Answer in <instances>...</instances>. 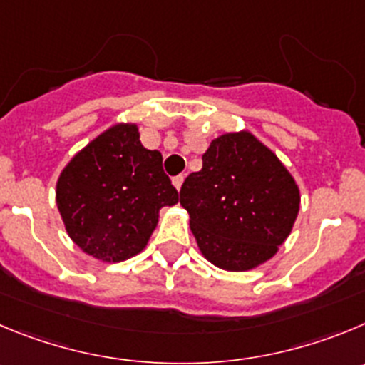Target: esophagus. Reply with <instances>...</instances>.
<instances>
[{
	"label": "esophagus",
	"instance_id": "34e87169",
	"mask_svg": "<svg viewBox=\"0 0 365 365\" xmlns=\"http://www.w3.org/2000/svg\"><path fill=\"white\" fill-rule=\"evenodd\" d=\"M183 178H185V176H183V175H178V176H175V178H173V185H175L178 190L182 189Z\"/></svg>",
	"mask_w": 365,
	"mask_h": 365
}]
</instances>
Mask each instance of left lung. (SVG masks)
Returning a JSON list of instances; mask_svg holds the SVG:
<instances>
[{"label":"left lung","mask_w":365,"mask_h":365,"mask_svg":"<svg viewBox=\"0 0 365 365\" xmlns=\"http://www.w3.org/2000/svg\"><path fill=\"white\" fill-rule=\"evenodd\" d=\"M180 190L200 252L229 272L272 259L290 236L301 194L281 160L250 131L225 133Z\"/></svg>","instance_id":"left-lung-1"}]
</instances>
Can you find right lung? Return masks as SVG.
I'll list each match as a JSON object with an SVG mask.
<instances>
[{
  "label": "right lung",
  "instance_id": "add662e5",
  "mask_svg": "<svg viewBox=\"0 0 365 365\" xmlns=\"http://www.w3.org/2000/svg\"><path fill=\"white\" fill-rule=\"evenodd\" d=\"M56 202L81 250L120 263L144 250L160 209L176 205L178 190L163 173L160 151L142 145L136 124H115L66 163Z\"/></svg>",
  "mask_w": 365,
  "mask_h": 365
}]
</instances>
